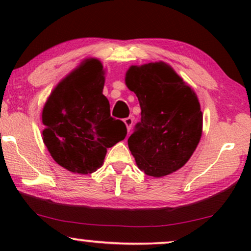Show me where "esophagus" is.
Segmentation results:
<instances>
[{"mask_svg": "<svg viewBox=\"0 0 251 251\" xmlns=\"http://www.w3.org/2000/svg\"><path fill=\"white\" fill-rule=\"evenodd\" d=\"M123 122L126 123V129H128V131H130V129H131L132 123H133V120H132V118H126L125 120H123Z\"/></svg>", "mask_w": 251, "mask_h": 251, "instance_id": "1", "label": "esophagus"}]
</instances>
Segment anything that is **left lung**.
I'll return each instance as SVG.
<instances>
[{
	"instance_id": "8db88e82",
	"label": "left lung",
	"mask_w": 251,
	"mask_h": 251,
	"mask_svg": "<svg viewBox=\"0 0 251 251\" xmlns=\"http://www.w3.org/2000/svg\"><path fill=\"white\" fill-rule=\"evenodd\" d=\"M126 84L142 109V120L128 139L137 166L153 177L178 170L201 138L202 112L195 92L163 63L131 66Z\"/></svg>"
}]
</instances>
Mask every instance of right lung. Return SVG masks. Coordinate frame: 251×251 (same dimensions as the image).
<instances>
[{"instance_id":"add662e5","label":"right lung","mask_w":251,"mask_h":251,"mask_svg":"<svg viewBox=\"0 0 251 251\" xmlns=\"http://www.w3.org/2000/svg\"><path fill=\"white\" fill-rule=\"evenodd\" d=\"M104 82L100 61L89 59L57 85L43 108V142L53 160L72 173H94L108 147L126 136L125 122L111 116Z\"/></svg>"}]
</instances>
